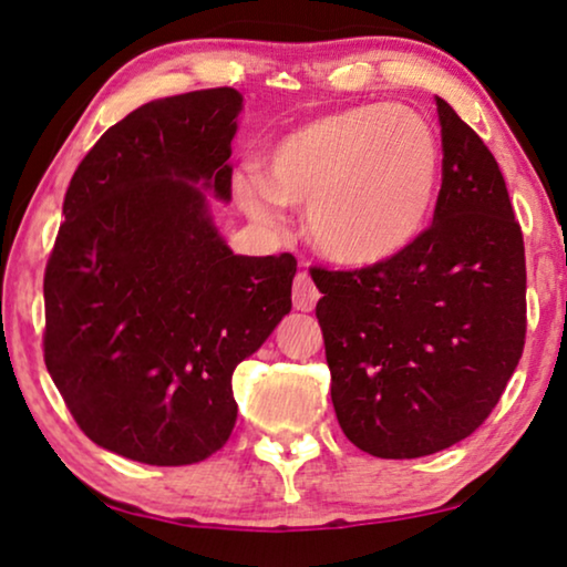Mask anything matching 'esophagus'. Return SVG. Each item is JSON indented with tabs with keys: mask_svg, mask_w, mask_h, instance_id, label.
<instances>
[{
	"mask_svg": "<svg viewBox=\"0 0 567 567\" xmlns=\"http://www.w3.org/2000/svg\"><path fill=\"white\" fill-rule=\"evenodd\" d=\"M317 299H320V291H317V286L307 270L293 278V307L301 309V312H312Z\"/></svg>",
	"mask_w": 567,
	"mask_h": 567,
	"instance_id": "34e87169",
	"label": "esophagus"
}]
</instances>
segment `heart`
Listing matches in <instances>:
<instances>
[{"mask_svg": "<svg viewBox=\"0 0 567 567\" xmlns=\"http://www.w3.org/2000/svg\"><path fill=\"white\" fill-rule=\"evenodd\" d=\"M441 181V142L408 105H353L278 138L266 169L235 177L239 206L276 224L307 206V237L340 266H377L421 235Z\"/></svg>", "mask_w": 567, "mask_h": 567, "instance_id": "obj_1", "label": "heart"}]
</instances>
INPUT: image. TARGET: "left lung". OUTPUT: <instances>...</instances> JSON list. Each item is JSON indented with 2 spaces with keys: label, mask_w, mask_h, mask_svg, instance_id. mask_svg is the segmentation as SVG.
<instances>
[{
  "label": "left lung",
  "mask_w": 567,
  "mask_h": 567,
  "mask_svg": "<svg viewBox=\"0 0 567 567\" xmlns=\"http://www.w3.org/2000/svg\"><path fill=\"white\" fill-rule=\"evenodd\" d=\"M433 224L394 258L317 270L338 423L382 460L467 439L498 405L526 338L524 237L498 162L446 100Z\"/></svg>",
  "instance_id": "8db88e82"
}]
</instances>
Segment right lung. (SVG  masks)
Returning <instances> with one entry per match:
<instances>
[{"label":"right lung","mask_w":567,"mask_h":567,"mask_svg":"<svg viewBox=\"0 0 567 567\" xmlns=\"http://www.w3.org/2000/svg\"><path fill=\"white\" fill-rule=\"evenodd\" d=\"M239 111L231 87L152 100L97 138L66 188L43 359L84 436L126 460L181 467L219 452L237 363L291 309L297 258L235 255L208 214L204 190L231 198Z\"/></svg>","instance_id":"add662e5"}]
</instances>
